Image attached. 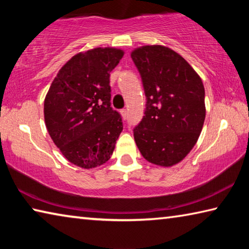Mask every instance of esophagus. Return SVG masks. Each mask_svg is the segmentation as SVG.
I'll list each match as a JSON object with an SVG mask.
<instances>
[{
  "label": "esophagus",
  "mask_w": 249,
  "mask_h": 249,
  "mask_svg": "<svg viewBox=\"0 0 249 249\" xmlns=\"http://www.w3.org/2000/svg\"><path fill=\"white\" fill-rule=\"evenodd\" d=\"M121 115H122V117H123V120L127 119V109L126 108L121 109Z\"/></svg>",
  "instance_id": "esophagus-1"
}]
</instances>
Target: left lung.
Returning <instances> with one entry per match:
<instances>
[{"label":"left lung","mask_w":249,"mask_h":249,"mask_svg":"<svg viewBox=\"0 0 249 249\" xmlns=\"http://www.w3.org/2000/svg\"><path fill=\"white\" fill-rule=\"evenodd\" d=\"M130 56L147 100L135 142L147 161L171 167L190 153L203 127V83L184 58L165 46H142Z\"/></svg>","instance_id":"obj_1"}]
</instances>
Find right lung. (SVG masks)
<instances>
[{"mask_svg":"<svg viewBox=\"0 0 249 249\" xmlns=\"http://www.w3.org/2000/svg\"><path fill=\"white\" fill-rule=\"evenodd\" d=\"M124 52L93 48L79 53L59 70L44 102L48 133L65 158L91 169L111 158L123 122L111 107L109 73Z\"/></svg>","mask_w":249,"mask_h":249,"instance_id":"1","label":"right lung"}]
</instances>
